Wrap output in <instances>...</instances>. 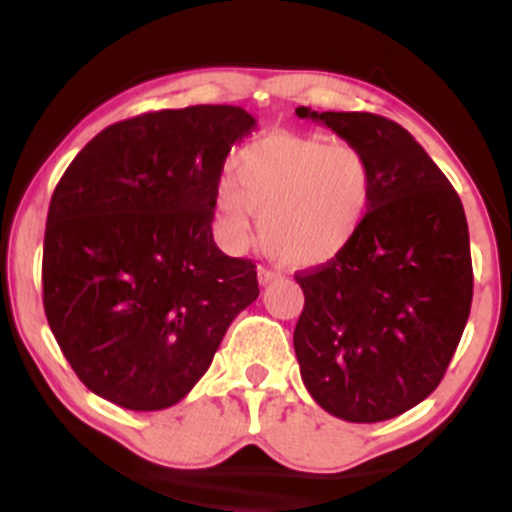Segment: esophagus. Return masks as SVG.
Returning <instances> with one entry per match:
<instances>
[{"mask_svg":"<svg viewBox=\"0 0 512 512\" xmlns=\"http://www.w3.org/2000/svg\"><path fill=\"white\" fill-rule=\"evenodd\" d=\"M279 272L276 269H269V267H257V279H260V284H269V281H274Z\"/></svg>","mask_w":512,"mask_h":512,"instance_id":"1","label":"esophagus"}]
</instances>
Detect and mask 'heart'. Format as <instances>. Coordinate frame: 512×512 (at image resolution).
Instances as JSON below:
<instances>
[{
  "mask_svg": "<svg viewBox=\"0 0 512 512\" xmlns=\"http://www.w3.org/2000/svg\"><path fill=\"white\" fill-rule=\"evenodd\" d=\"M370 197L373 168L358 146L272 132L233 156V178L216 182L214 211L228 243H245L260 214L269 250L296 267H317L349 248Z\"/></svg>",
  "mask_w": 512,
  "mask_h": 512,
  "instance_id": "obj_1",
  "label": "heart"
}]
</instances>
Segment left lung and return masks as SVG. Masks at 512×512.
<instances>
[{
  "label": "left lung",
  "instance_id": "1",
  "mask_svg": "<svg viewBox=\"0 0 512 512\" xmlns=\"http://www.w3.org/2000/svg\"><path fill=\"white\" fill-rule=\"evenodd\" d=\"M298 117L358 146L373 197L342 255L296 274L305 305L293 332L310 397L337 419H395L436 390L472 308V255L462 202L424 146L373 113Z\"/></svg>",
  "mask_w": 512,
  "mask_h": 512
}]
</instances>
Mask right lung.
<instances>
[{
    "label": "right lung",
    "instance_id": "right-lung-1",
    "mask_svg": "<svg viewBox=\"0 0 512 512\" xmlns=\"http://www.w3.org/2000/svg\"><path fill=\"white\" fill-rule=\"evenodd\" d=\"M257 127L238 105H190L115 122L50 199L43 305L79 380L122 409L178 404L228 325L260 296L255 264L216 248L214 190Z\"/></svg>",
    "mask_w": 512,
    "mask_h": 512
}]
</instances>
